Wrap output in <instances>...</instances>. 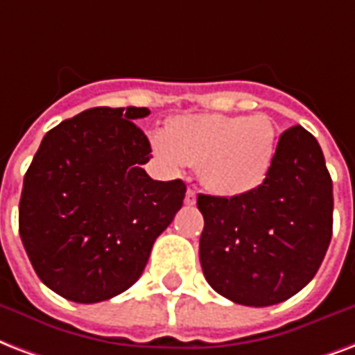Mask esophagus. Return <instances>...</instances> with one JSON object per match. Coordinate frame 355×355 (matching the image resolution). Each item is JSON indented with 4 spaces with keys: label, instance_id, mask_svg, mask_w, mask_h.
<instances>
[{
    "label": "esophagus",
    "instance_id": "esophagus-1",
    "mask_svg": "<svg viewBox=\"0 0 355 355\" xmlns=\"http://www.w3.org/2000/svg\"><path fill=\"white\" fill-rule=\"evenodd\" d=\"M196 199H197L196 191H193V189H188V191H186V199H184V202H186V205H193Z\"/></svg>",
    "mask_w": 355,
    "mask_h": 355
}]
</instances>
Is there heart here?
Returning a JSON list of instances; mask_svg holds the SVG:
<instances>
[{"mask_svg": "<svg viewBox=\"0 0 355 355\" xmlns=\"http://www.w3.org/2000/svg\"><path fill=\"white\" fill-rule=\"evenodd\" d=\"M162 166L173 173L197 166L202 186L221 197L245 196L261 188L275 156V126L270 117L220 113L180 115L167 132L150 135Z\"/></svg>", "mask_w": 355, "mask_h": 355, "instance_id": "heart-1", "label": "heart"}]
</instances>
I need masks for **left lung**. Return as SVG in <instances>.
Returning a JSON list of instances; mask_svg holds the SVG:
<instances>
[{"instance_id": "obj_1", "label": "left lung", "mask_w": 355, "mask_h": 355, "mask_svg": "<svg viewBox=\"0 0 355 355\" xmlns=\"http://www.w3.org/2000/svg\"><path fill=\"white\" fill-rule=\"evenodd\" d=\"M205 218L199 259L214 291L268 307L318 272L334 231V184L315 135L285 130L261 188L238 197H197Z\"/></svg>"}]
</instances>
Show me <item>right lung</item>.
Here are the masks:
<instances>
[{"instance_id": "1", "label": "right lung", "mask_w": 355, "mask_h": 355, "mask_svg": "<svg viewBox=\"0 0 355 355\" xmlns=\"http://www.w3.org/2000/svg\"><path fill=\"white\" fill-rule=\"evenodd\" d=\"M147 107H91L44 135L24 177L18 227L48 288L96 304L134 285L154 240L186 196L182 180H153L150 143L134 121Z\"/></svg>"}]
</instances>
